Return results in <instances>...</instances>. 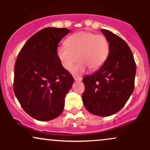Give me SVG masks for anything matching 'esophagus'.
<instances>
[{
	"label": "esophagus",
	"mask_w": 150,
	"mask_h": 150,
	"mask_svg": "<svg viewBox=\"0 0 150 150\" xmlns=\"http://www.w3.org/2000/svg\"><path fill=\"white\" fill-rule=\"evenodd\" d=\"M74 80L75 81H82V78L81 77H74Z\"/></svg>",
	"instance_id": "1"
}]
</instances>
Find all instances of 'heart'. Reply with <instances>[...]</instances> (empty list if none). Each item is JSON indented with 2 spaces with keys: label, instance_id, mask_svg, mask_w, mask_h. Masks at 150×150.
I'll return each instance as SVG.
<instances>
[{
  "label": "heart",
  "instance_id": "heart-1",
  "mask_svg": "<svg viewBox=\"0 0 150 150\" xmlns=\"http://www.w3.org/2000/svg\"><path fill=\"white\" fill-rule=\"evenodd\" d=\"M57 56L63 68L70 70L77 57L80 61L72 72L82 73L87 67L92 70L100 68L107 59L109 44L106 37L89 32H78L69 36L64 45L57 48Z\"/></svg>",
  "mask_w": 150,
  "mask_h": 150
}]
</instances>
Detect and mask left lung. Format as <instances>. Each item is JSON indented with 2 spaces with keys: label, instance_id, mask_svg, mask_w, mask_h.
Here are the masks:
<instances>
[{
  "label": "left lung",
  "instance_id": "8db88e82",
  "mask_svg": "<svg viewBox=\"0 0 150 150\" xmlns=\"http://www.w3.org/2000/svg\"><path fill=\"white\" fill-rule=\"evenodd\" d=\"M101 32L109 43V53L97 72L82 80L85 87L82 101L92 114L109 116L119 111L133 92L136 65L123 39L108 30Z\"/></svg>",
  "mask_w": 150,
  "mask_h": 150
}]
</instances>
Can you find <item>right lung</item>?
<instances>
[{"label": "right lung", "mask_w": 150, "mask_h": 150, "mask_svg": "<svg viewBox=\"0 0 150 150\" xmlns=\"http://www.w3.org/2000/svg\"><path fill=\"white\" fill-rule=\"evenodd\" d=\"M69 32L67 28L43 29L27 40L15 62V97L24 111L38 120L48 121L61 114L74 83L56 53L58 43Z\"/></svg>", "instance_id": "add662e5"}]
</instances>
